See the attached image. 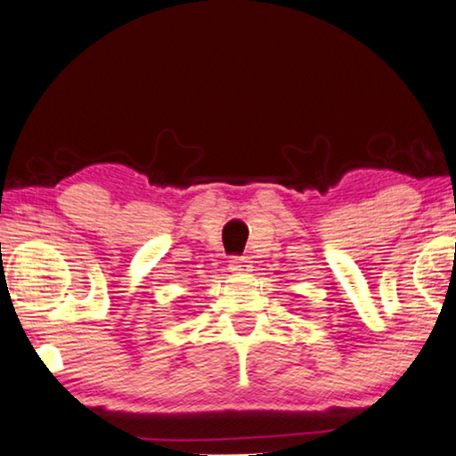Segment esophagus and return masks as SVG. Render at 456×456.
<instances>
[{
    "mask_svg": "<svg viewBox=\"0 0 456 456\" xmlns=\"http://www.w3.org/2000/svg\"><path fill=\"white\" fill-rule=\"evenodd\" d=\"M246 258H243V256H233V258L229 260V271L231 273H243V271H248V265H246Z\"/></svg>",
    "mask_w": 456,
    "mask_h": 456,
    "instance_id": "34e87169",
    "label": "esophagus"
}]
</instances>
